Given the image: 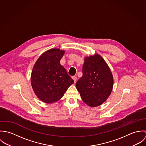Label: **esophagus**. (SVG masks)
<instances>
[{
  "instance_id": "34e87169",
  "label": "esophagus",
  "mask_w": 146,
  "mask_h": 146,
  "mask_svg": "<svg viewBox=\"0 0 146 146\" xmlns=\"http://www.w3.org/2000/svg\"><path fill=\"white\" fill-rule=\"evenodd\" d=\"M72 79L74 80V82H75V83H76V80H77V77H76V76H72Z\"/></svg>"
}]
</instances>
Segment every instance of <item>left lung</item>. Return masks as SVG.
<instances>
[{
  "instance_id": "1",
  "label": "left lung",
  "mask_w": 146,
  "mask_h": 146,
  "mask_svg": "<svg viewBox=\"0 0 146 146\" xmlns=\"http://www.w3.org/2000/svg\"><path fill=\"white\" fill-rule=\"evenodd\" d=\"M113 78L110 67L98 54L85 57L83 66V76L76 86L84 102L94 107L104 102L110 96Z\"/></svg>"
}]
</instances>
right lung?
I'll use <instances>...</instances> for the list:
<instances>
[{
	"instance_id": "1",
	"label": "right lung",
	"mask_w": 146,
	"mask_h": 146,
	"mask_svg": "<svg viewBox=\"0 0 146 146\" xmlns=\"http://www.w3.org/2000/svg\"><path fill=\"white\" fill-rule=\"evenodd\" d=\"M65 51L49 49L39 57L31 75V84L37 97L46 104H52L62 98L74 80L60 64Z\"/></svg>"
}]
</instances>
